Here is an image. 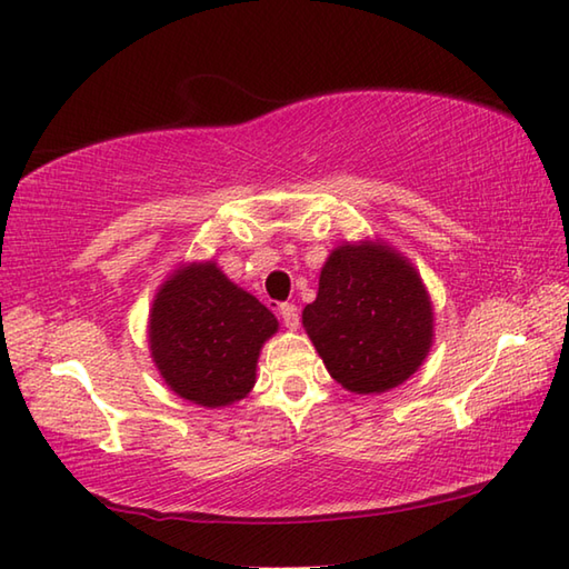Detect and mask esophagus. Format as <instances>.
<instances>
[{
  "label": "esophagus",
  "instance_id": "esophagus-1",
  "mask_svg": "<svg viewBox=\"0 0 569 569\" xmlns=\"http://www.w3.org/2000/svg\"><path fill=\"white\" fill-rule=\"evenodd\" d=\"M278 312H281V318L286 322L288 330H298V322H300V316H298V308L293 303H283L281 308H278Z\"/></svg>",
  "mask_w": 569,
  "mask_h": 569
}]
</instances>
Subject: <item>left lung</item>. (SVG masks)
<instances>
[{"mask_svg": "<svg viewBox=\"0 0 569 569\" xmlns=\"http://www.w3.org/2000/svg\"><path fill=\"white\" fill-rule=\"evenodd\" d=\"M303 328L330 377L352 393L408 381L435 340L432 300L418 269L389 241H342L322 263Z\"/></svg>", "mask_w": 569, "mask_h": 569, "instance_id": "left-lung-1", "label": "left lung"}]
</instances>
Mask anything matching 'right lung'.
Returning a JSON list of instances; mask_svg holds the SVG:
<instances>
[{
  "mask_svg": "<svg viewBox=\"0 0 569 569\" xmlns=\"http://www.w3.org/2000/svg\"><path fill=\"white\" fill-rule=\"evenodd\" d=\"M147 332L168 389L196 406L224 408L253 389L261 347L278 320L210 259L180 263L166 278Z\"/></svg>",
  "mask_w": 569,
  "mask_h": 569,
  "instance_id": "add662e5",
  "label": "right lung"
}]
</instances>
